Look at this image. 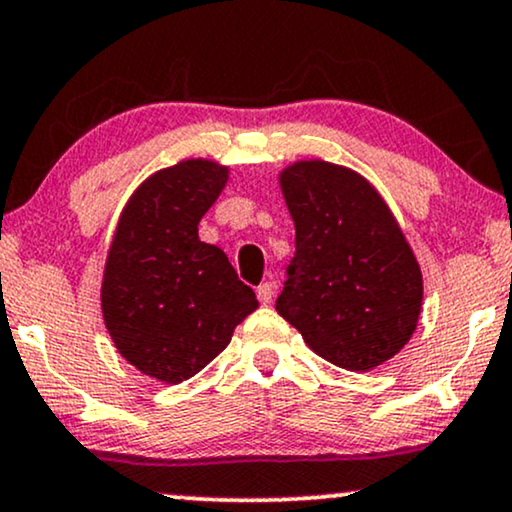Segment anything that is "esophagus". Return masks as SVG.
Segmentation results:
<instances>
[{
	"label": "esophagus",
	"mask_w": 512,
	"mask_h": 512,
	"mask_svg": "<svg viewBox=\"0 0 512 512\" xmlns=\"http://www.w3.org/2000/svg\"><path fill=\"white\" fill-rule=\"evenodd\" d=\"M273 294H275V285H273V282H261V285H258V289H256L258 301H261L263 306L273 304Z\"/></svg>",
	"instance_id": "1"
}]
</instances>
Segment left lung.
<instances>
[{
  "label": "left lung",
  "mask_w": 512,
  "mask_h": 512,
  "mask_svg": "<svg viewBox=\"0 0 512 512\" xmlns=\"http://www.w3.org/2000/svg\"><path fill=\"white\" fill-rule=\"evenodd\" d=\"M296 251L277 313L339 368L372 370L408 344L422 275L399 223L368 180L325 161L280 178Z\"/></svg>",
  "instance_id": "left-lung-1"
}]
</instances>
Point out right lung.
Returning a JSON list of instances; mask_svg holds the SVG:
<instances>
[{"mask_svg": "<svg viewBox=\"0 0 512 512\" xmlns=\"http://www.w3.org/2000/svg\"><path fill=\"white\" fill-rule=\"evenodd\" d=\"M227 168L182 161L132 194L106 258L102 311L125 361L154 380L178 384L206 368L258 308L218 246L199 239V220Z\"/></svg>", "mask_w": 512, "mask_h": 512, "instance_id": "obj_1", "label": "right lung"}]
</instances>
